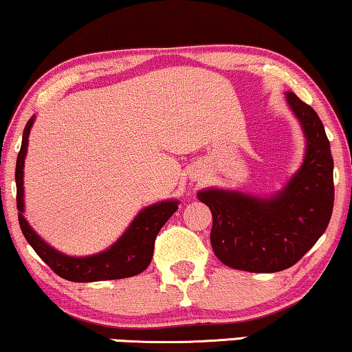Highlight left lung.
Masks as SVG:
<instances>
[{"label": "left lung", "instance_id": "left-lung-1", "mask_svg": "<svg viewBox=\"0 0 352 352\" xmlns=\"http://www.w3.org/2000/svg\"><path fill=\"white\" fill-rule=\"evenodd\" d=\"M287 102L307 137L302 168L269 199L207 189L199 201L212 212L210 243L225 266L248 272L284 271L300 261L327 230L335 202L333 156L320 117L294 93Z\"/></svg>", "mask_w": 352, "mask_h": 352}]
</instances>
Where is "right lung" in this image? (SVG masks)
I'll return each instance as SVG.
<instances>
[{"mask_svg": "<svg viewBox=\"0 0 352 352\" xmlns=\"http://www.w3.org/2000/svg\"><path fill=\"white\" fill-rule=\"evenodd\" d=\"M34 117L25 124L23 133V143L17 153L16 162V204L19 210V225L23 235L38 258L49 266L56 276L72 282H94V280H112L124 277L137 276L148 267L153 256L155 240L168 219L177 210L176 201L160 202L146 207L135 217L130 227L125 230L122 236L117 240L109 250L86 258H72L55 251L25 222L24 212V188H23V169L24 158L28 153V140Z\"/></svg>", "mask_w": 352, "mask_h": 352, "instance_id": "add662e5", "label": "right lung"}]
</instances>
